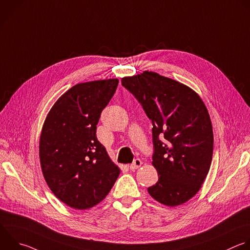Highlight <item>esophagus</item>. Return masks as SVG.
I'll return each instance as SVG.
<instances>
[{
    "mask_svg": "<svg viewBox=\"0 0 250 250\" xmlns=\"http://www.w3.org/2000/svg\"><path fill=\"white\" fill-rule=\"evenodd\" d=\"M141 165H142V161H141L139 158H136V159L129 165V169L132 170V171H134V170L138 169Z\"/></svg>",
    "mask_w": 250,
    "mask_h": 250,
    "instance_id": "esophagus-1",
    "label": "esophagus"
}]
</instances>
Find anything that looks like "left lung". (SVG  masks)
I'll return each instance as SVG.
<instances>
[{"label": "left lung", "mask_w": 250, "mask_h": 250, "mask_svg": "<svg viewBox=\"0 0 250 250\" xmlns=\"http://www.w3.org/2000/svg\"><path fill=\"white\" fill-rule=\"evenodd\" d=\"M122 85L152 121V164L158 182L149 194L167 206L181 205L200 189L213 156V129L196 92L153 71L122 78Z\"/></svg>", "instance_id": "1"}]
</instances>
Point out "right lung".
<instances>
[{
	"label": "right lung",
	"mask_w": 250,
	"mask_h": 250,
	"mask_svg": "<svg viewBox=\"0 0 250 250\" xmlns=\"http://www.w3.org/2000/svg\"><path fill=\"white\" fill-rule=\"evenodd\" d=\"M119 84L116 78L79 83L49 112L40 136L39 156L52 192L74 209L101 202L120 175L96 136L102 111Z\"/></svg>",
	"instance_id": "right-lung-1"
}]
</instances>
